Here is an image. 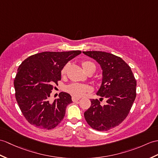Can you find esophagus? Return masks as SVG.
Here are the masks:
<instances>
[{"label": "esophagus", "mask_w": 158, "mask_h": 158, "mask_svg": "<svg viewBox=\"0 0 158 158\" xmlns=\"http://www.w3.org/2000/svg\"><path fill=\"white\" fill-rule=\"evenodd\" d=\"M79 100H80L79 98H77V97H75V96H73V97H72V101H73V102H76L79 101Z\"/></svg>", "instance_id": "1"}]
</instances>
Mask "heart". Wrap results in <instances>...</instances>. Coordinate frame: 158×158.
Wrapping results in <instances>:
<instances>
[{
	"label": "heart",
	"instance_id": "obj_1",
	"mask_svg": "<svg viewBox=\"0 0 158 158\" xmlns=\"http://www.w3.org/2000/svg\"><path fill=\"white\" fill-rule=\"evenodd\" d=\"M82 67L84 69V71L85 72L87 71L88 69L90 67L95 66L94 64L92 62L89 61V60H85L82 62ZM68 68V64L64 66V67L61 70V74L64 75L66 72H67ZM67 92H69L70 94H71L73 96H75L77 98L81 97L84 95H85L87 92H89L90 91V87L85 84H82V83H73L69 84L67 85Z\"/></svg>",
	"mask_w": 158,
	"mask_h": 158
}]
</instances>
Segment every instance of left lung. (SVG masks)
I'll return each mask as SVG.
<instances>
[{"mask_svg":"<svg viewBox=\"0 0 158 158\" xmlns=\"http://www.w3.org/2000/svg\"><path fill=\"white\" fill-rule=\"evenodd\" d=\"M94 58L103 71V78L98 96L91 99V107L84 113L85 120L92 129L106 131L118 126L129 114L136 98L137 81L131 69L119 56L102 51L83 52ZM105 98L106 104L100 102Z\"/></svg>","mask_w":158,"mask_h":158,"instance_id":"8db88e82","label":"left lung"}]
</instances>
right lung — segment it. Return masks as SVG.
Masks as SVG:
<instances>
[{
  "label": "right lung",
  "mask_w": 158,
  "mask_h": 158,
  "mask_svg": "<svg viewBox=\"0 0 158 158\" xmlns=\"http://www.w3.org/2000/svg\"><path fill=\"white\" fill-rule=\"evenodd\" d=\"M81 53L43 52L29 56L18 68L14 79L15 98L21 111L29 123L41 129L50 130L63 119L71 96L60 92L59 98L50 103L54 85L61 80V70L72 58Z\"/></svg>",
  "instance_id": "obj_1"
}]
</instances>
